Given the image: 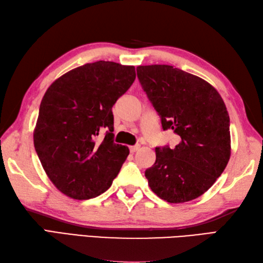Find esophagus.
Here are the masks:
<instances>
[{
    "instance_id": "34e87169",
    "label": "esophagus",
    "mask_w": 263,
    "mask_h": 263,
    "mask_svg": "<svg viewBox=\"0 0 263 263\" xmlns=\"http://www.w3.org/2000/svg\"><path fill=\"white\" fill-rule=\"evenodd\" d=\"M139 148H140V145H139V144H137V145H132V146H130V152H131V154H134V152L139 150Z\"/></svg>"
}]
</instances>
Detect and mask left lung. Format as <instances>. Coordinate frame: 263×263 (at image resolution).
I'll list each match as a JSON object with an SVG mask.
<instances>
[{"label":"left lung","instance_id":"left-lung-1","mask_svg":"<svg viewBox=\"0 0 263 263\" xmlns=\"http://www.w3.org/2000/svg\"><path fill=\"white\" fill-rule=\"evenodd\" d=\"M137 75L163 131L180 138L173 149L156 148V162L144 173L151 191L169 203L199 197L231 156L230 118L221 95L204 79L174 66H139Z\"/></svg>","mask_w":263,"mask_h":263}]
</instances>
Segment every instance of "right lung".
Instances as JSON below:
<instances>
[{
  "label": "right lung",
  "mask_w": 263,
  "mask_h": 263,
  "mask_svg": "<svg viewBox=\"0 0 263 263\" xmlns=\"http://www.w3.org/2000/svg\"><path fill=\"white\" fill-rule=\"evenodd\" d=\"M134 79L133 66L100 60L66 72L47 89L34 149L49 179L67 196H99L118 176L129 149L114 143L112 107Z\"/></svg>",
  "instance_id": "right-lung-1"
}]
</instances>
